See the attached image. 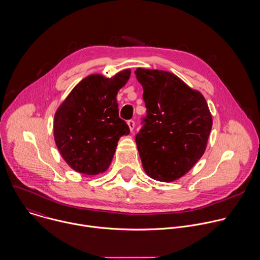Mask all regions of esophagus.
I'll use <instances>...</instances> for the list:
<instances>
[{
	"instance_id": "34e87169",
	"label": "esophagus",
	"mask_w": 260,
	"mask_h": 260,
	"mask_svg": "<svg viewBox=\"0 0 260 260\" xmlns=\"http://www.w3.org/2000/svg\"><path fill=\"white\" fill-rule=\"evenodd\" d=\"M127 125H128V127H129V129H131V132H133L134 131V128H135V121L134 120H128L127 121Z\"/></svg>"
}]
</instances>
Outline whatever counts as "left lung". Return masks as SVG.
Returning <instances> with one entry per match:
<instances>
[{"mask_svg": "<svg viewBox=\"0 0 260 260\" xmlns=\"http://www.w3.org/2000/svg\"><path fill=\"white\" fill-rule=\"evenodd\" d=\"M147 115L136 136L146 174L160 182L182 178L205 152L212 117L203 95L168 71L137 68Z\"/></svg>", "mask_w": 260, "mask_h": 260, "instance_id": "1", "label": "left lung"}]
</instances>
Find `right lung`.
Here are the masks:
<instances>
[{
	"instance_id": "add662e5",
	"label": "right lung",
	"mask_w": 260,
	"mask_h": 260,
	"mask_svg": "<svg viewBox=\"0 0 260 260\" xmlns=\"http://www.w3.org/2000/svg\"><path fill=\"white\" fill-rule=\"evenodd\" d=\"M131 70L125 69L107 78L92 74L79 81L54 116L56 146L75 171L95 176L110 165L117 142L129 134L119 118L116 96L127 82Z\"/></svg>"
}]
</instances>
